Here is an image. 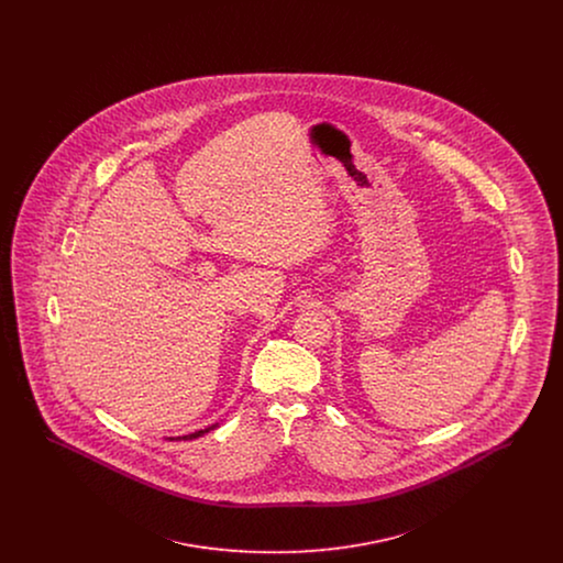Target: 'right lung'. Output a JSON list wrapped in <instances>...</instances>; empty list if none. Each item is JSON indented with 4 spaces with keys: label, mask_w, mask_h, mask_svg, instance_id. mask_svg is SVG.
<instances>
[{
    "label": "right lung",
    "mask_w": 563,
    "mask_h": 563,
    "mask_svg": "<svg viewBox=\"0 0 563 563\" xmlns=\"http://www.w3.org/2000/svg\"><path fill=\"white\" fill-rule=\"evenodd\" d=\"M219 424H213V427H209V429L196 430V432H191V434H186V437H177V439H198V437H202V434H207V432H211V430L217 429Z\"/></svg>",
    "instance_id": "1"
}]
</instances>
